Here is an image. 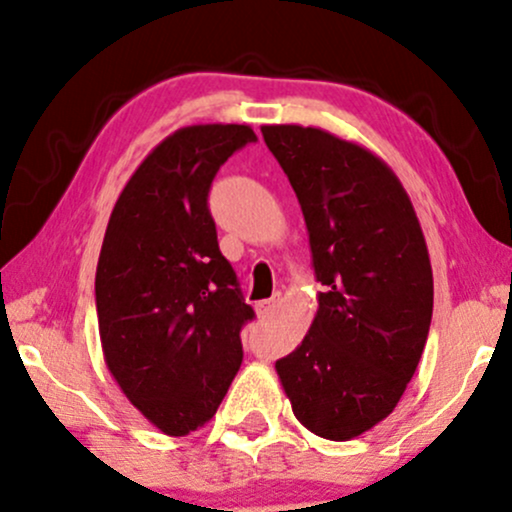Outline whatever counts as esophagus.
<instances>
[{
  "mask_svg": "<svg viewBox=\"0 0 512 512\" xmlns=\"http://www.w3.org/2000/svg\"><path fill=\"white\" fill-rule=\"evenodd\" d=\"M276 307H279V298L274 295V298L260 300V303H255V312H257V317H269L276 310Z\"/></svg>",
  "mask_w": 512,
  "mask_h": 512,
  "instance_id": "obj_1",
  "label": "esophagus"
}]
</instances>
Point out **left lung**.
<instances>
[{
    "instance_id": "left-lung-1",
    "label": "left lung",
    "mask_w": 512,
    "mask_h": 512,
    "mask_svg": "<svg viewBox=\"0 0 512 512\" xmlns=\"http://www.w3.org/2000/svg\"><path fill=\"white\" fill-rule=\"evenodd\" d=\"M303 209L319 293L315 322L276 360L293 415L348 441L389 417L415 374L434 276L415 207L367 147L312 126H262Z\"/></svg>"
}]
</instances>
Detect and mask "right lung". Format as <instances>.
I'll use <instances>...</instances> for the list:
<instances>
[{"label": "right lung", "instance_id": "1", "mask_svg": "<svg viewBox=\"0 0 512 512\" xmlns=\"http://www.w3.org/2000/svg\"><path fill=\"white\" fill-rule=\"evenodd\" d=\"M257 135L197 123L164 138L128 178L109 217L95 300L104 362L159 432L209 422L243 362L240 329L255 317L221 255L209 186Z\"/></svg>", "mask_w": 512, "mask_h": 512}]
</instances>
